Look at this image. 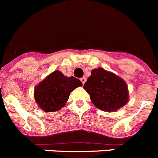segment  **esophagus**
Listing matches in <instances>:
<instances>
[{
  "label": "esophagus",
  "instance_id": "1",
  "mask_svg": "<svg viewBox=\"0 0 158 158\" xmlns=\"http://www.w3.org/2000/svg\"><path fill=\"white\" fill-rule=\"evenodd\" d=\"M81 81L82 82V84H85V81H86V77H83L82 78H81Z\"/></svg>",
  "mask_w": 158,
  "mask_h": 158
}]
</instances>
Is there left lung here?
Masks as SVG:
<instances>
[{"label": "left lung", "mask_w": 158, "mask_h": 158, "mask_svg": "<svg viewBox=\"0 0 158 158\" xmlns=\"http://www.w3.org/2000/svg\"><path fill=\"white\" fill-rule=\"evenodd\" d=\"M84 89L90 95L92 103L104 111L118 110L128 101V86L125 81L102 68L92 69Z\"/></svg>", "instance_id": "1"}]
</instances>
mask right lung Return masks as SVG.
I'll return each instance as SVG.
<instances>
[{
  "mask_svg": "<svg viewBox=\"0 0 158 158\" xmlns=\"http://www.w3.org/2000/svg\"><path fill=\"white\" fill-rule=\"evenodd\" d=\"M82 86L77 78L64 76L59 70L46 77L34 89V99L39 107L45 112H56L63 107L75 89Z\"/></svg>",
  "mask_w": 158,
  "mask_h": 158,
  "instance_id": "obj_1",
  "label": "right lung"
}]
</instances>
